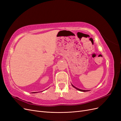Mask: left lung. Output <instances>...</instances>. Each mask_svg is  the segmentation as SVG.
Listing matches in <instances>:
<instances>
[{
  "label": "left lung",
  "instance_id": "left-lung-1",
  "mask_svg": "<svg viewBox=\"0 0 121 121\" xmlns=\"http://www.w3.org/2000/svg\"><path fill=\"white\" fill-rule=\"evenodd\" d=\"M72 86L73 87H74L75 89H76L77 90H79V91H82V92H86V91H89V90H82V89H79V88H77V87H76L75 86H74V85H73L72 84Z\"/></svg>",
  "mask_w": 121,
  "mask_h": 121
}]
</instances>
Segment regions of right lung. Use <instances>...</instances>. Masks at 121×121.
Returning <instances> with one entry per match:
<instances>
[{
  "instance_id": "right-lung-1",
  "label": "right lung",
  "mask_w": 121,
  "mask_h": 121,
  "mask_svg": "<svg viewBox=\"0 0 121 121\" xmlns=\"http://www.w3.org/2000/svg\"><path fill=\"white\" fill-rule=\"evenodd\" d=\"M40 92H41V91H40ZM37 93V92H33L32 93Z\"/></svg>"
}]
</instances>
